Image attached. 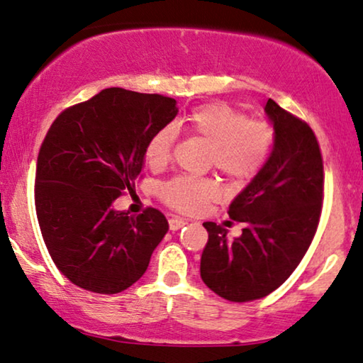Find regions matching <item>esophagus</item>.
Returning a JSON list of instances; mask_svg holds the SVG:
<instances>
[{"instance_id":"1","label":"esophagus","mask_w":363,"mask_h":363,"mask_svg":"<svg viewBox=\"0 0 363 363\" xmlns=\"http://www.w3.org/2000/svg\"><path fill=\"white\" fill-rule=\"evenodd\" d=\"M185 225H186V220L180 219V217H172V219L169 220V227H170L172 232L180 230V228L185 227Z\"/></svg>"}]
</instances>
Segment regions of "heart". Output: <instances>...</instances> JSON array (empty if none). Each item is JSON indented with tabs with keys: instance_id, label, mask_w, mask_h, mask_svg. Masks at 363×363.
I'll use <instances>...</instances> for the list:
<instances>
[{
	"instance_id": "heart-1",
	"label": "heart",
	"mask_w": 363,
	"mask_h": 363,
	"mask_svg": "<svg viewBox=\"0 0 363 363\" xmlns=\"http://www.w3.org/2000/svg\"><path fill=\"white\" fill-rule=\"evenodd\" d=\"M188 133L211 147V164L230 182H247L263 169L274 144L269 123L250 120L227 104H208L186 115ZM178 131L174 125L159 128L149 138L144 155L150 167L160 169L170 160ZM219 194L211 180L175 178L160 188V196L180 213H198Z\"/></svg>"
}]
</instances>
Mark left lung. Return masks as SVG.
<instances>
[{
    "mask_svg": "<svg viewBox=\"0 0 363 363\" xmlns=\"http://www.w3.org/2000/svg\"><path fill=\"white\" fill-rule=\"evenodd\" d=\"M274 130L272 150L253 180L228 206L243 222L242 235L204 222L209 233L201 255V279L230 302L266 297L287 281L316 232L323 201V160L311 128L267 99Z\"/></svg>",
    "mask_w": 363,
    "mask_h": 363,
    "instance_id": "8db88e82",
    "label": "left lung"
}]
</instances>
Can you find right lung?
<instances>
[{
  "label": "right lung",
  "instance_id": "add662e5",
  "mask_svg": "<svg viewBox=\"0 0 363 363\" xmlns=\"http://www.w3.org/2000/svg\"><path fill=\"white\" fill-rule=\"evenodd\" d=\"M178 113L177 100L121 87L66 108L37 159L35 208L48 253L77 287L118 294L146 272L169 222L157 209L113 208L135 188L144 149Z\"/></svg>",
  "mask_w": 363,
  "mask_h": 363
}]
</instances>
